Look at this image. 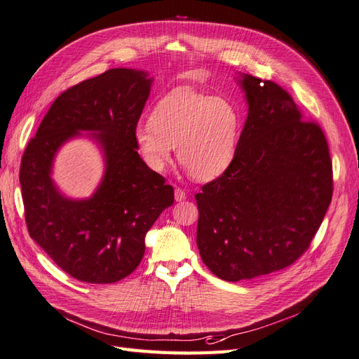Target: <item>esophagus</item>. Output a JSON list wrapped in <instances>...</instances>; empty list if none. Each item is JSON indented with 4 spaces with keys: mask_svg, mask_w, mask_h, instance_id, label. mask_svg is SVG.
<instances>
[{
    "mask_svg": "<svg viewBox=\"0 0 359 359\" xmlns=\"http://www.w3.org/2000/svg\"><path fill=\"white\" fill-rule=\"evenodd\" d=\"M175 200H176V201L187 200V192H184L182 188H176V189H175Z\"/></svg>",
    "mask_w": 359,
    "mask_h": 359,
    "instance_id": "obj_1",
    "label": "esophagus"
}]
</instances>
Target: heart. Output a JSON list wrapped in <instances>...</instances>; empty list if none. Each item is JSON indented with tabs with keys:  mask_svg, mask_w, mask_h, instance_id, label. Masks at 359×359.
I'll use <instances>...</instances> for the list:
<instances>
[{
	"mask_svg": "<svg viewBox=\"0 0 359 359\" xmlns=\"http://www.w3.org/2000/svg\"><path fill=\"white\" fill-rule=\"evenodd\" d=\"M241 126L243 116L234 101L177 88L156 102L150 122L137 125L134 138L150 170L164 171L176 147L188 175L209 182L233 164Z\"/></svg>",
	"mask_w": 359,
	"mask_h": 359,
	"instance_id": "b5f03b06",
	"label": "heart"
}]
</instances>
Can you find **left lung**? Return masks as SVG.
Instances as JSON below:
<instances>
[{"label": "left lung", "mask_w": 359, "mask_h": 359, "mask_svg": "<svg viewBox=\"0 0 359 359\" xmlns=\"http://www.w3.org/2000/svg\"><path fill=\"white\" fill-rule=\"evenodd\" d=\"M248 118L233 164L195 195L196 246L219 279L286 269L310 246L332 196L320 126L271 80L240 74Z\"/></svg>", "instance_id": "left-lung-1"}]
</instances>
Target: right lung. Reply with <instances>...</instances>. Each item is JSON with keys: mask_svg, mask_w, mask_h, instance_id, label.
Returning <instances> with one entry per match:
<instances>
[{"mask_svg": "<svg viewBox=\"0 0 359 359\" xmlns=\"http://www.w3.org/2000/svg\"><path fill=\"white\" fill-rule=\"evenodd\" d=\"M154 79L111 68L57 97L22 156L19 180L31 238L53 262L86 283H114L144 255V237L175 203V191L137 152L134 133ZM92 137L104 175L89 199L73 201L51 180L54 156L67 141Z\"/></svg>", "mask_w": 359, "mask_h": 359, "instance_id": "1", "label": "right lung"}]
</instances>
